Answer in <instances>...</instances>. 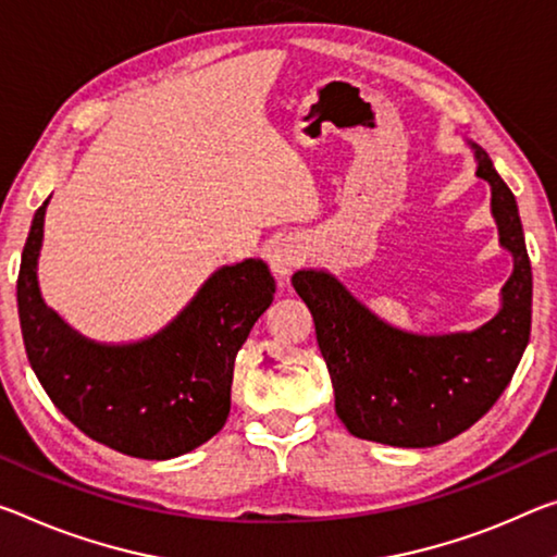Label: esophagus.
<instances>
[{"instance_id": "1", "label": "esophagus", "mask_w": 557, "mask_h": 557, "mask_svg": "<svg viewBox=\"0 0 557 557\" xmlns=\"http://www.w3.org/2000/svg\"><path fill=\"white\" fill-rule=\"evenodd\" d=\"M299 264H302V250H299V243L293 240V237H282V240L272 245L270 268L275 272V277H289Z\"/></svg>"}]
</instances>
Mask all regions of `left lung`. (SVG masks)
Masks as SVG:
<instances>
[{
    "label": "left lung",
    "mask_w": 557,
    "mask_h": 557,
    "mask_svg": "<svg viewBox=\"0 0 557 557\" xmlns=\"http://www.w3.org/2000/svg\"><path fill=\"white\" fill-rule=\"evenodd\" d=\"M475 175L491 185V213L513 275L500 310L473 332L413 334L379 320L324 270H299L295 293L310 307L330 369L334 409L351 436L426 448L471 429L510 384L531 339L533 272L516 196L481 146Z\"/></svg>",
    "instance_id": "8db88e82"
}]
</instances>
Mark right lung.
I'll return each instance as SVG.
<instances>
[{"instance_id":"add662e5","label":"right lung","mask_w":557,"mask_h":557,"mask_svg":"<svg viewBox=\"0 0 557 557\" xmlns=\"http://www.w3.org/2000/svg\"><path fill=\"white\" fill-rule=\"evenodd\" d=\"M47 206L49 198L34 213L16 280L26 357L44 392L88 438L126 456L165 461L206 444L231 413L237 351L272 305L268 264H225L153 337L99 344L41 299L37 260Z\"/></svg>"}]
</instances>
